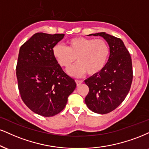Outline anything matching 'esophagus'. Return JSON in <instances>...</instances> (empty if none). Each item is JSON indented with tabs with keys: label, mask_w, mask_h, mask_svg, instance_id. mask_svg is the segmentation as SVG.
<instances>
[{
	"label": "esophagus",
	"mask_w": 149,
	"mask_h": 149,
	"mask_svg": "<svg viewBox=\"0 0 149 149\" xmlns=\"http://www.w3.org/2000/svg\"><path fill=\"white\" fill-rule=\"evenodd\" d=\"M75 81H76V84H77V86H79L81 84L83 83V81L82 80H75Z\"/></svg>",
	"instance_id": "obj_1"
}]
</instances>
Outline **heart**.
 I'll list each match as a JSON object with an SVG mask.
<instances>
[{
    "label": "heart",
    "instance_id": "b5f03b06",
    "mask_svg": "<svg viewBox=\"0 0 149 149\" xmlns=\"http://www.w3.org/2000/svg\"><path fill=\"white\" fill-rule=\"evenodd\" d=\"M68 47L58 43L52 48V54L57 63L66 70L70 68L77 58L79 63L68 73L81 77L86 72L97 75L105 68L110 56V47L102 38L75 37L67 42Z\"/></svg>",
    "mask_w": 149,
    "mask_h": 149
}]
</instances>
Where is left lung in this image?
<instances>
[{
  "label": "left lung",
  "mask_w": 149,
  "mask_h": 149,
  "mask_svg": "<svg viewBox=\"0 0 149 149\" xmlns=\"http://www.w3.org/2000/svg\"><path fill=\"white\" fill-rule=\"evenodd\" d=\"M110 47V56L105 68L100 74L85 80L88 94L85 98L88 108L94 113L106 114L120 105L131 88L133 68L131 55L120 38L99 32Z\"/></svg>",
  "instance_id": "8db88e82"
}]
</instances>
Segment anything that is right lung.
<instances>
[{
  "mask_svg": "<svg viewBox=\"0 0 149 149\" xmlns=\"http://www.w3.org/2000/svg\"><path fill=\"white\" fill-rule=\"evenodd\" d=\"M63 34H34L20 47L16 77L22 100L31 111L52 117L65 108L74 80L64 72L52 54Z\"/></svg>",
  "mask_w": 149,
  "mask_h": 149,
  "instance_id": "right-lung-1",
  "label": "right lung"
}]
</instances>
